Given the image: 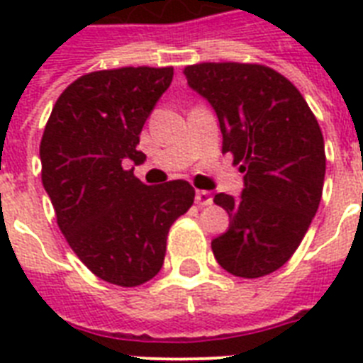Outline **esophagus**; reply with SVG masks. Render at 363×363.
Wrapping results in <instances>:
<instances>
[{
	"mask_svg": "<svg viewBox=\"0 0 363 363\" xmlns=\"http://www.w3.org/2000/svg\"><path fill=\"white\" fill-rule=\"evenodd\" d=\"M194 199H196V203L198 205H209L211 201H213V198H211V194L207 192V190H198Z\"/></svg>",
	"mask_w": 363,
	"mask_h": 363,
	"instance_id": "esophagus-1",
	"label": "esophagus"
}]
</instances>
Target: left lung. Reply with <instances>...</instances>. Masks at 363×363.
<instances>
[{"instance_id": "obj_1", "label": "left lung", "mask_w": 363, "mask_h": 363, "mask_svg": "<svg viewBox=\"0 0 363 363\" xmlns=\"http://www.w3.org/2000/svg\"><path fill=\"white\" fill-rule=\"evenodd\" d=\"M184 75L218 116L222 152L242 162L245 173L239 198L215 196L230 228L213 239V254L235 277L269 275L296 252L320 203V125L298 88L265 65L207 62L188 65Z\"/></svg>"}]
</instances>
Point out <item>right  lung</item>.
Wrapping results in <instances>:
<instances>
[{
  "instance_id": "obj_1",
  "label": "right lung",
  "mask_w": 363,
  "mask_h": 363,
  "mask_svg": "<svg viewBox=\"0 0 363 363\" xmlns=\"http://www.w3.org/2000/svg\"><path fill=\"white\" fill-rule=\"evenodd\" d=\"M173 67L94 71L65 88L45 125L41 181L73 252L94 275L139 286L158 275L171 224L194 203L186 181L147 186L133 175L139 135Z\"/></svg>"
}]
</instances>
